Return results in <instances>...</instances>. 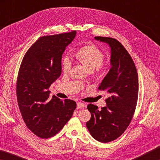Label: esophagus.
<instances>
[{"label":"esophagus","mask_w":160,"mask_h":160,"mask_svg":"<svg viewBox=\"0 0 160 160\" xmlns=\"http://www.w3.org/2000/svg\"><path fill=\"white\" fill-rule=\"evenodd\" d=\"M85 107V104L82 102H79L77 103V109H81V108Z\"/></svg>","instance_id":"1"}]
</instances>
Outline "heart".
I'll list each match as a JSON object with an SVG mask.
<instances>
[{"label": "heart", "mask_w": 160, "mask_h": 160, "mask_svg": "<svg viewBox=\"0 0 160 160\" xmlns=\"http://www.w3.org/2000/svg\"><path fill=\"white\" fill-rule=\"evenodd\" d=\"M74 57L89 71L95 70L97 72H100L104 67L102 63L104 53L99 48L93 44L86 45L80 48L77 52H75ZM62 68L65 72H68L70 68V63L66 58L62 61Z\"/></svg>", "instance_id": "1"}]
</instances>
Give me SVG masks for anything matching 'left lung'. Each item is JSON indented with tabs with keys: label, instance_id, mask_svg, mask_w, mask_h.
Returning a JSON list of instances; mask_svg holds the SVG:
<instances>
[{
	"label": "left lung",
	"instance_id": "left-lung-1",
	"mask_svg": "<svg viewBox=\"0 0 160 160\" xmlns=\"http://www.w3.org/2000/svg\"><path fill=\"white\" fill-rule=\"evenodd\" d=\"M94 39L111 48L110 70L99 86L109 97L100 110L92 104L87 107L91 118L86 126L97 141L108 142L121 136L131 123L138 97V76L131 56L120 42L110 37Z\"/></svg>",
	"mask_w": 160,
	"mask_h": 160
}]
</instances>
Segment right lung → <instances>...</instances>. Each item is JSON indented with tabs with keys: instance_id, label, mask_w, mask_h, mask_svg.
I'll return each instance as SVG.
<instances>
[{
	"instance_id": "right-lung-1",
	"label": "right lung",
	"mask_w": 160,
	"mask_h": 160,
	"mask_svg": "<svg viewBox=\"0 0 160 160\" xmlns=\"http://www.w3.org/2000/svg\"><path fill=\"white\" fill-rule=\"evenodd\" d=\"M76 32L40 37L27 51L19 70L17 99L26 126L41 138L57 134L72 117L76 102L49 97L61 74L62 55Z\"/></svg>"
}]
</instances>
